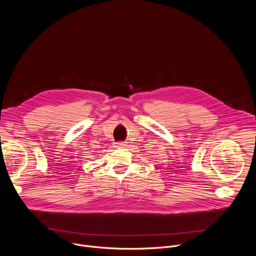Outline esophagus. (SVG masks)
I'll list each match as a JSON object with an SVG mask.
<instances>
[{
  "instance_id": "34e87169",
  "label": "esophagus",
  "mask_w": 256,
  "mask_h": 256,
  "mask_svg": "<svg viewBox=\"0 0 256 256\" xmlns=\"http://www.w3.org/2000/svg\"><path fill=\"white\" fill-rule=\"evenodd\" d=\"M116 144H118V147H120V148H126L128 146L126 142H116Z\"/></svg>"
}]
</instances>
